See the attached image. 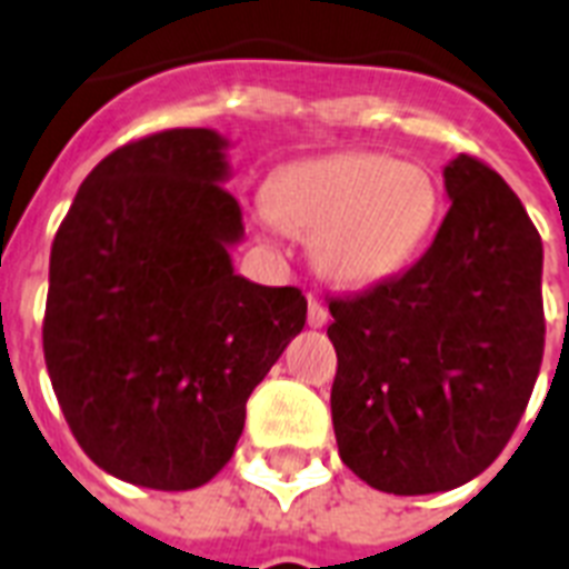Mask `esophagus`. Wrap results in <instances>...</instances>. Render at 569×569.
Masks as SVG:
<instances>
[{
	"label": "esophagus",
	"mask_w": 569,
	"mask_h": 569,
	"mask_svg": "<svg viewBox=\"0 0 569 569\" xmlns=\"http://www.w3.org/2000/svg\"><path fill=\"white\" fill-rule=\"evenodd\" d=\"M329 322V311H326V306H322L320 299L311 297L308 299V326L311 329H322Z\"/></svg>",
	"instance_id": "obj_1"
}]
</instances>
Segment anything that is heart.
<instances>
[{
	"instance_id": "b5f03b06",
	"label": "heart",
	"mask_w": 569,
	"mask_h": 569,
	"mask_svg": "<svg viewBox=\"0 0 569 569\" xmlns=\"http://www.w3.org/2000/svg\"><path fill=\"white\" fill-rule=\"evenodd\" d=\"M267 213L281 231L311 240L322 276L372 284L426 247L440 213V188L422 163L340 152L281 170L267 190Z\"/></svg>"
}]
</instances>
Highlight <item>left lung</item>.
<instances>
[{
    "mask_svg": "<svg viewBox=\"0 0 569 569\" xmlns=\"http://www.w3.org/2000/svg\"><path fill=\"white\" fill-rule=\"evenodd\" d=\"M431 247L331 297V422L370 488L417 497L476 479L508 447L543 361V243L497 170L458 156Z\"/></svg>",
    "mask_w": 569,
    "mask_h": 569,
    "instance_id": "left-lung-1",
    "label": "left lung"
}]
</instances>
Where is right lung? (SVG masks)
I'll list each match as a JSON object with an SVG mask.
<instances>
[{
    "mask_svg": "<svg viewBox=\"0 0 569 569\" xmlns=\"http://www.w3.org/2000/svg\"><path fill=\"white\" fill-rule=\"evenodd\" d=\"M222 179L217 131H156L90 170L54 234V397L84 456L140 488L193 490L229 465L249 393L306 326L302 290L231 270L243 222Z\"/></svg>",
    "mask_w": 569,
    "mask_h": 569,
    "instance_id": "right-lung-1",
    "label": "right lung"
}]
</instances>
